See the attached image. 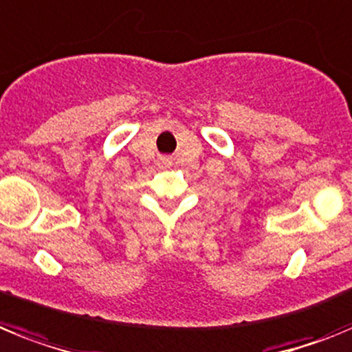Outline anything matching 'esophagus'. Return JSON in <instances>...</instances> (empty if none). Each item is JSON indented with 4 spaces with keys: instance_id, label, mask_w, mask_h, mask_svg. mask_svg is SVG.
I'll return each mask as SVG.
<instances>
[{
    "instance_id": "34e87169",
    "label": "esophagus",
    "mask_w": 352,
    "mask_h": 352,
    "mask_svg": "<svg viewBox=\"0 0 352 352\" xmlns=\"http://www.w3.org/2000/svg\"><path fill=\"white\" fill-rule=\"evenodd\" d=\"M163 161H164V163H166V164H168V159H163Z\"/></svg>"
}]
</instances>
